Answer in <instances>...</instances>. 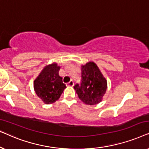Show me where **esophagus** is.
<instances>
[{"label": "esophagus", "instance_id": "34e87169", "mask_svg": "<svg viewBox=\"0 0 149 149\" xmlns=\"http://www.w3.org/2000/svg\"><path fill=\"white\" fill-rule=\"evenodd\" d=\"M73 85H74V82H73V81H69L68 83H66V86L72 87Z\"/></svg>", "mask_w": 149, "mask_h": 149}]
</instances>
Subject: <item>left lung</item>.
I'll use <instances>...</instances> for the list:
<instances>
[{
    "mask_svg": "<svg viewBox=\"0 0 149 149\" xmlns=\"http://www.w3.org/2000/svg\"><path fill=\"white\" fill-rule=\"evenodd\" d=\"M81 85H75L74 90L79 98L87 105H95L102 102L107 89V81L98 66L93 62L81 66Z\"/></svg>",
    "mask_w": 149,
    "mask_h": 149,
    "instance_id": "left-lung-1",
    "label": "left lung"
}]
</instances>
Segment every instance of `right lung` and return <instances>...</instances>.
<instances>
[{
	"label": "right lung",
	"instance_id": "add662e5",
	"mask_svg": "<svg viewBox=\"0 0 149 149\" xmlns=\"http://www.w3.org/2000/svg\"><path fill=\"white\" fill-rule=\"evenodd\" d=\"M60 66L57 63L48 64L34 81V89L37 96L46 104L54 103L60 97L66 85L59 75Z\"/></svg>",
	"mask_w": 149,
	"mask_h": 149
}]
</instances>
